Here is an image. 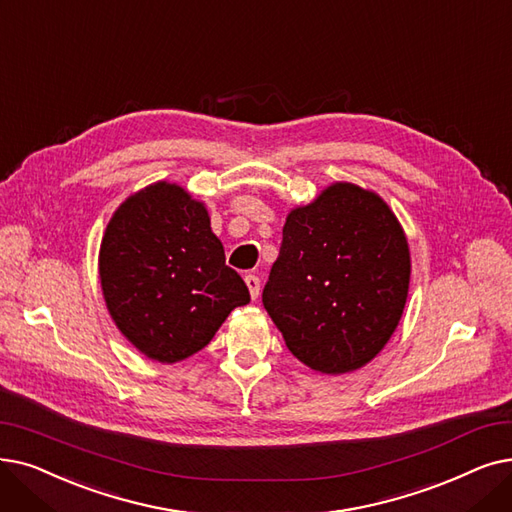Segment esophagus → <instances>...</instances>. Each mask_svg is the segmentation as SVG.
I'll return each instance as SVG.
<instances>
[{"instance_id": "obj_1", "label": "esophagus", "mask_w": 512, "mask_h": 512, "mask_svg": "<svg viewBox=\"0 0 512 512\" xmlns=\"http://www.w3.org/2000/svg\"><path fill=\"white\" fill-rule=\"evenodd\" d=\"M244 282H247V286H249V293H251V297H253V299H257V297H259V291H261L259 278H257V276H253V274H249L247 278H244Z\"/></svg>"}]
</instances>
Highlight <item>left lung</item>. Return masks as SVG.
Listing matches in <instances>:
<instances>
[{
	"label": "left lung",
	"mask_w": 512,
	"mask_h": 512,
	"mask_svg": "<svg viewBox=\"0 0 512 512\" xmlns=\"http://www.w3.org/2000/svg\"><path fill=\"white\" fill-rule=\"evenodd\" d=\"M410 251L379 194L328 186L286 217L263 307L297 360L322 374L366 366L404 314Z\"/></svg>",
	"instance_id": "left-lung-1"
}]
</instances>
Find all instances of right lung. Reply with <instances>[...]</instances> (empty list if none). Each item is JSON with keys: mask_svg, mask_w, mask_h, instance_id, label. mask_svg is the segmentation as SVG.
<instances>
[{"mask_svg": "<svg viewBox=\"0 0 512 512\" xmlns=\"http://www.w3.org/2000/svg\"><path fill=\"white\" fill-rule=\"evenodd\" d=\"M98 261L117 328L163 364L201 351L230 311L251 301L226 265L205 205L177 184L157 182L129 196L108 221Z\"/></svg>", "mask_w": 512, "mask_h": 512, "instance_id": "obj_1", "label": "right lung"}]
</instances>
